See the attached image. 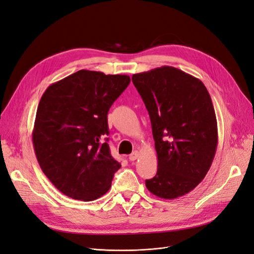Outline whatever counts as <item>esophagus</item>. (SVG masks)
<instances>
[{
  "label": "esophagus",
  "instance_id": "obj_1",
  "mask_svg": "<svg viewBox=\"0 0 254 254\" xmlns=\"http://www.w3.org/2000/svg\"><path fill=\"white\" fill-rule=\"evenodd\" d=\"M138 157H139V152L138 151H134L132 154L129 155L128 159H129L130 161H135V160H137Z\"/></svg>",
  "mask_w": 254,
  "mask_h": 254
}]
</instances>
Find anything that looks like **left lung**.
Segmentation results:
<instances>
[{
  "label": "left lung",
  "mask_w": 254,
  "mask_h": 254,
  "mask_svg": "<svg viewBox=\"0 0 254 254\" xmlns=\"http://www.w3.org/2000/svg\"><path fill=\"white\" fill-rule=\"evenodd\" d=\"M132 81L151 118L158 158L145 186L159 198L177 199L204 179L217 151L210 95L199 78L170 65L134 74Z\"/></svg>",
  "instance_id": "8db88e82"
}]
</instances>
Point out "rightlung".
Wrapping results in <instances>:
<instances>
[{
  "mask_svg": "<svg viewBox=\"0 0 254 254\" xmlns=\"http://www.w3.org/2000/svg\"><path fill=\"white\" fill-rule=\"evenodd\" d=\"M129 81L128 75L79 70L43 94L32 143L43 173L64 194L94 201L110 190L121 164L102 137L108 112Z\"/></svg>",
  "mask_w": 254,
  "mask_h": 254,
  "instance_id": "obj_1",
  "label": "right lung"
}]
</instances>
